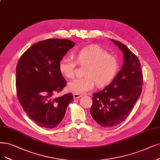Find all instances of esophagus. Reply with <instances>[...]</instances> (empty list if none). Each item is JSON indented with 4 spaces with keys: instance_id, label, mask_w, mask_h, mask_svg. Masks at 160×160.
<instances>
[{
    "instance_id": "obj_1",
    "label": "esophagus",
    "mask_w": 160,
    "mask_h": 160,
    "mask_svg": "<svg viewBox=\"0 0 160 160\" xmlns=\"http://www.w3.org/2000/svg\"><path fill=\"white\" fill-rule=\"evenodd\" d=\"M80 97H82V95H80V94H78V93H74L73 94L74 99H78V98H80Z\"/></svg>"
}]
</instances>
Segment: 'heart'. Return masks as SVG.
Masks as SVG:
<instances>
[{"instance_id":"heart-1","label":"heart","mask_w":160,"mask_h":160,"mask_svg":"<svg viewBox=\"0 0 160 160\" xmlns=\"http://www.w3.org/2000/svg\"><path fill=\"white\" fill-rule=\"evenodd\" d=\"M76 60L68 56L63 57L58 62L60 72L68 78L74 76L76 62L86 65L84 77L70 82L68 89L74 93H84L92 90L95 83L98 87H104L113 80L119 70L117 58L98 45H89L77 51Z\"/></svg>"}]
</instances>
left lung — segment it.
<instances>
[{
    "label": "left lung",
    "mask_w": 160,
    "mask_h": 160,
    "mask_svg": "<svg viewBox=\"0 0 160 160\" xmlns=\"http://www.w3.org/2000/svg\"><path fill=\"white\" fill-rule=\"evenodd\" d=\"M123 53L124 62L111 83L93 94L90 114L97 123L111 127L125 120L139 98L143 85L138 57L123 43L112 39Z\"/></svg>",
    "instance_id": "obj_1"
}]
</instances>
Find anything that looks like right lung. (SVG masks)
Listing matches in <instances>:
<instances>
[{"label":"right lung","mask_w":160,"mask_h":160,"mask_svg":"<svg viewBox=\"0 0 160 160\" xmlns=\"http://www.w3.org/2000/svg\"><path fill=\"white\" fill-rule=\"evenodd\" d=\"M75 43L66 39H48L32 45L16 67L17 97L26 113L38 125L56 127L66 113L73 96L54 98L66 86L58 69L61 59Z\"/></svg>","instance_id":"right-lung-1"}]
</instances>
